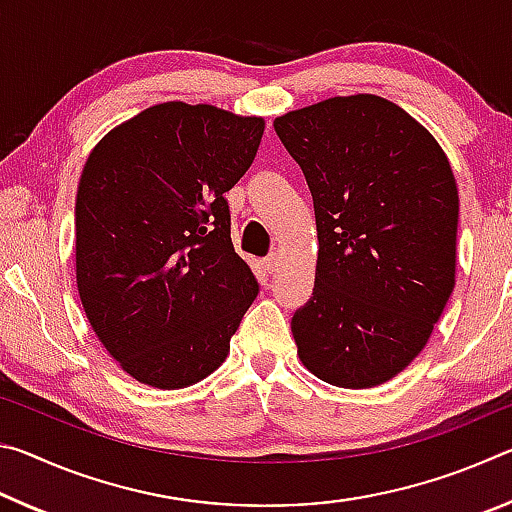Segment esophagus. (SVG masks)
Instances as JSON below:
<instances>
[{
    "instance_id": "34e87169",
    "label": "esophagus",
    "mask_w": 512,
    "mask_h": 512,
    "mask_svg": "<svg viewBox=\"0 0 512 512\" xmlns=\"http://www.w3.org/2000/svg\"><path fill=\"white\" fill-rule=\"evenodd\" d=\"M277 264H280V257H277V253H271V255H268V257L264 259V266H266L268 273L277 271Z\"/></svg>"
}]
</instances>
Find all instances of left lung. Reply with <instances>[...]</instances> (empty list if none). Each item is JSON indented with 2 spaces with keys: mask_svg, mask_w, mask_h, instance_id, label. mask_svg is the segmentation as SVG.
<instances>
[{
  "mask_svg": "<svg viewBox=\"0 0 512 512\" xmlns=\"http://www.w3.org/2000/svg\"><path fill=\"white\" fill-rule=\"evenodd\" d=\"M314 196V293L291 320L318 379L372 388L418 357L454 291L458 189L445 151L375 94L273 121Z\"/></svg>",
  "mask_w": 512,
  "mask_h": 512,
  "instance_id": "8db88e82",
  "label": "left lung"
}]
</instances>
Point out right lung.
I'll use <instances>...</instances> for the list:
<instances>
[{
  "label": "right lung",
  "instance_id": "add662e5",
  "mask_svg": "<svg viewBox=\"0 0 512 512\" xmlns=\"http://www.w3.org/2000/svg\"><path fill=\"white\" fill-rule=\"evenodd\" d=\"M262 117L158 103L94 146L76 192V284L121 370L164 391L221 366L257 298L225 192L253 164Z\"/></svg>",
  "mask_w": 512,
  "mask_h": 512
}]
</instances>
